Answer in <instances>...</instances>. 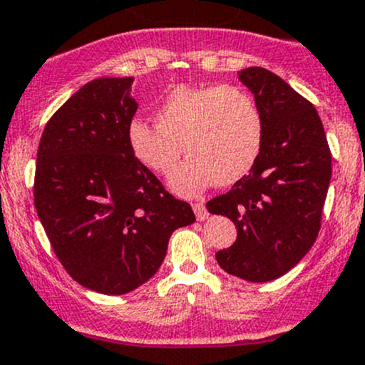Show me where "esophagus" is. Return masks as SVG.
<instances>
[{
	"label": "esophagus",
	"mask_w": 365,
	"mask_h": 365,
	"mask_svg": "<svg viewBox=\"0 0 365 365\" xmlns=\"http://www.w3.org/2000/svg\"><path fill=\"white\" fill-rule=\"evenodd\" d=\"M192 208H194V213H196V219L197 220H205L206 217H208V212H206V206L201 203V201H196V203H192Z\"/></svg>",
	"instance_id": "34e87169"
}]
</instances>
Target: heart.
Listing matches in <instances>:
<instances>
[{"label":"heart","mask_w":365,"mask_h":365,"mask_svg":"<svg viewBox=\"0 0 365 365\" xmlns=\"http://www.w3.org/2000/svg\"><path fill=\"white\" fill-rule=\"evenodd\" d=\"M155 121L134 118L127 141L132 155L155 175L175 171L183 150L190 159L171 187L192 196L213 183L230 187L252 171L264 141V120L251 93L237 86H175Z\"/></svg>","instance_id":"heart-1"}]
</instances>
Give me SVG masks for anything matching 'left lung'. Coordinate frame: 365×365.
Masks as SVG:
<instances>
[{
    "mask_svg": "<svg viewBox=\"0 0 365 365\" xmlns=\"http://www.w3.org/2000/svg\"><path fill=\"white\" fill-rule=\"evenodd\" d=\"M238 79L263 114V150L252 171L206 208L237 227L235 244L215 254L220 268L268 282L292 270L318 238L332 153L314 106L286 81L261 67L244 68Z\"/></svg>",
    "mask_w": 365,
    "mask_h": 365,
    "instance_id": "8db88e82",
    "label": "left lung"
}]
</instances>
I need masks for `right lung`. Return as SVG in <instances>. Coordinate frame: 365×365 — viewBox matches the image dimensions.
<instances>
[{
  "label": "right lung",
  "mask_w": 365,
  "mask_h": 365,
  "mask_svg": "<svg viewBox=\"0 0 365 365\" xmlns=\"http://www.w3.org/2000/svg\"><path fill=\"white\" fill-rule=\"evenodd\" d=\"M132 77H101L53 114L36 153L35 208L73 281L125 295L155 275L169 237L196 220L128 148Z\"/></svg>",
  "instance_id": "obj_1"
}]
</instances>
